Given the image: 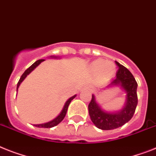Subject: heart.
I'll list each match as a JSON object with an SVG mask.
<instances>
[{
    "label": "heart",
    "mask_w": 156,
    "mask_h": 156,
    "mask_svg": "<svg viewBox=\"0 0 156 156\" xmlns=\"http://www.w3.org/2000/svg\"><path fill=\"white\" fill-rule=\"evenodd\" d=\"M91 69L94 71H100L101 70L105 76L109 77L115 72V65L111 61L105 62L102 59H98L94 61L91 64Z\"/></svg>",
    "instance_id": "obj_1"
}]
</instances>
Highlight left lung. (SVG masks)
<instances>
[{
  "label": "left lung",
  "instance_id": "1",
  "mask_svg": "<svg viewBox=\"0 0 156 156\" xmlns=\"http://www.w3.org/2000/svg\"><path fill=\"white\" fill-rule=\"evenodd\" d=\"M116 62L118 66L116 78L112 79L107 86L109 87H120L126 94L125 105L120 110L110 112L103 109L98 104L94 94H92V100L89 104V114L94 125L102 130H112L121 127L132 119L136 108L137 82L130 71L126 67Z\"/></svg>",
  "mask_w": 156,
  "mask_h": 156
}]
</instances>
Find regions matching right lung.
Here are the masks:
<instances>
[{"label":"right lung","instance_id":"1","mask_svg":"<svg viewBox=\"0 0 156 156\" xmlns=\"http://www.w3.org/2000/svg\"><path fill=\"white\" fill-rule=\"evenodd\" d=\"M51 58H58V57H57V56H51ZM44 59H40V60H37L36 62H34L32 65H31L30 67H28L27 69V70L24 71V73H23V74L21 75V77H20V78L19 82H18L17 83V86H16V90L18 91V89H19V86H20V84H21V82H23L24 79L26 78V77H27L28 74L31 73V71H33L35 69H36V67H37L39 65H40V63H41L42 62H44ZM77 96V95H74V96H72L71 98H70L69 99H68L67 101H66V103H65V105H64L63 108H62V111H61V112H60L59 114H58V116H57L55 119H53L52 120H51V121H48V122L47 123H44V124H38V125H34V126L36 127H38V128H47V129H48V128H52V127H55L56 126V125H58V124H59L61 121H62V120L64 119V117H65V116H66V111H67V108H68V106H69V105H70V103L71 102V101L74 99L75 97Z\"/></svg>","mask_w":156,"mask_h":156}]
</instances>
